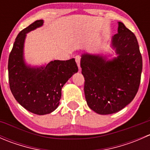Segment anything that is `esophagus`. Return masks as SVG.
Returning <instances> with one entry per match:
<instances>
[{"mask_svg": "<svg viewBox=\"0 0 150 150\" xmlns=\"http://www.w3.org/2000/svg\"><path fill=\"white\" fill-rule=\"evenodd\" d=\"M75 62H76V63H77V64H78V68H79V69H80V63H81V57H79V56H76V57H75Z\"/></svg>", "mask_w": 150, "mask_h": 150, "instance_id": "esophagus-1", "label": "esophagus"}]
</instances>
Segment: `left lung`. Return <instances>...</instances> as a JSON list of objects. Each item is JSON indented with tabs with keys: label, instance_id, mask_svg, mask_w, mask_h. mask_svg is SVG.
<instances>
[{
	"label": "left lung",
	"instance_id": "obj_1",
	"mask_svg": "<svg viewBox=\"0 0 150 150\" xmlns=\"http://www.w3.org/2000/svg\"><path fill=\"white\" fill-rule=\"evenodd\" d=\"M112 43L117 58L106 61L99 56L84 54L81 60L86 100L100 115L115 113L128 105L141 82L142 57L134 33L119 22Z\"/></svg>",
	"mask_w": 150,
	"mask_h": 150
}]
</instances>
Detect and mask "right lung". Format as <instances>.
<instances>
[{"label": "right lung", "mask_w": 150, "mask_h": 150, "mask_svg": "<svg viewBox=\"0 0 150 150\" xmlns=\"http://www.w3.org/2000/svg\"><path fill=\"white\" fill-rule=\"evenodd\" d=\"M37 20L22 30L15 39L8 57V82L15 99L24 108L36 115L51 113L58 107L62 88L78 67L75 59L54 60L46 67L30 68L23 59V47L26 33L42 26Z\"/></svg>", "instance_id": "obj_1"}]
</instances>
